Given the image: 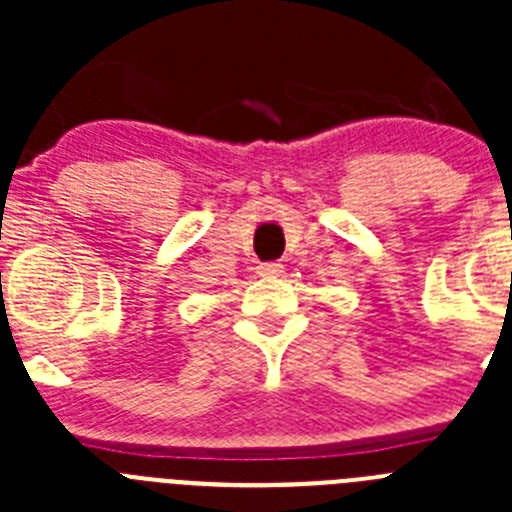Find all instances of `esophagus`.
I'll use <instances>...</instances> for the list:
<instances>
[{
  "instance_id": "esophagus-1",
  "label": "esophagus",
  "mask_w": 512,
  "mask_h": 512,
  "mask_svg": "<svg viewBox=\"0 0 512 512\" xmlns=\"http://www.w3.org/2000/svg\"><path fill=\"white\" fill-rule=\"evenodd\" d=\"M282 271H284V266L277 264V261H269V264H261L259 266L261 277H279Z\"/></svg>"
}]
</instances>
